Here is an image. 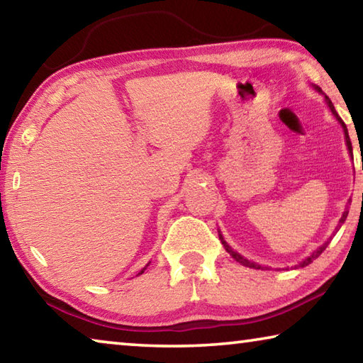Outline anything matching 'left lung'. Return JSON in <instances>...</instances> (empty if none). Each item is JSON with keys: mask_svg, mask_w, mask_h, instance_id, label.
Wrapping results in <instances>:
<instances>
[{"mask_svg": "<svg viewBox=\"0 0 363 363\" xmlns=\"http://www.w3.org/2000/svg\"><path fill=\"white\" fill-rule=\"evenodd\" d=\"M317 89H318V88H317ZM318 91H320V89H318ZM327 104H328V107H330V110H331V113H333V115L336 116V120L341 123V126H342V130H344V136H346L347 149H349V152L352 153V144H351V139H349V134H347V128H346V125H344V121L340 118V115L336 113V110H335V107H333V104H331V101L328 99V97H327ZM347 213H349V211H344V213H342V216H341V219H340V225H341V224H344V220H346V218H347ZM219 238H220V242H223V245H224V248H225L227 253H229V255H230V256L233 257V259H235L237 262H240V264H243V266H247V267L261 269V266H257V264H255V262H250L248 259H245V257H242L240 255L235 253V251H233V250L229 247V245H227V243L223 240V237H219ZM327 247H328V242H327V243H323L322 247H318V248L314 251V253H312L309 257H306V259L299 264V267H304V266H307V264H311L312 261L315 259V257H318V256H320V255L323 253L325 248H327Z\"/></svg>", "mask_w": 363, "mask_h": 363, "instance_id": "left-lung-1", "label": "left lung"}]
</instances>
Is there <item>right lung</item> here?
<instances>
[{
  "mask_svg": "<svg viewBox=\"0 0 363 363\" xmlns=\"http://www.w3.org/2000/svg\"><path fill=\"white\" fill-rule=\"evenodd\" d=\"M145 267H147V266H145ZM145 267H144V269H143V270H140V272H139V274H138V275H140V274H144V270H145Z\"/></svg>",
  "mask_w": 363,
  "mask_h": 363,
  "instance_id": "add662e5",
  "label": "right lung"
}]
</instances>
